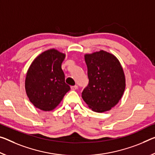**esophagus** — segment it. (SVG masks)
<instances>
[{
  "mask_svg": "<svg viewBox=\"0 0 155 155\" xmlns=\"http://www.w3.org/2000/svg\"><path fill=\"white\" fill-rule=\"evenodd\" d=\"M78 88L77 85H74V86H71V90H76Z\"/></svg>",
  "mask_w": 155,
  "mask_h": 155,
  "instance_id": "1",
  "label": "esophagus"
}]
</instances>
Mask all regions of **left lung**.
Returning a JSON list of instances; mask_svg holds the SVG:
<instances>
[{"label": "left lung", "instance_id": "1", "mask_svg": "<svg viewBox=\"0 0 155 155\" xmlns=\"http://www.w3.org/2000/svg\"><path fill=\"white\" fill-rule=\"evenodd\" d=\"M89 83L82 98L93 111L110 110L121 99L126 78L119 60L112 54L101 50L85 55Z\"/></svg>", "mask_w": 155, "mask_h": 155}]
</instances>
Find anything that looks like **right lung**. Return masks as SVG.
Listing matches in <instances>:
<instances>
[{"label":"right lung","instance_id":"obj_1","mask_svg":"<svg viewBox=\"0 0 155 155\" xmlns=\"http://www.w3.org/2000/svg\"><path fill=\"white\" fill-rule=\"evenodd\" d=\"M65 55L52 49L38 56L29 68L25 90L31 104L43 111L55 108L70 90L61 68Z\"/></svg>","mask_w":155,"mask_h":155}]
</instances>
